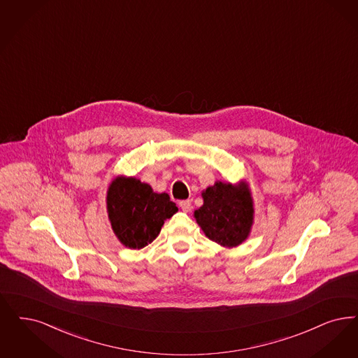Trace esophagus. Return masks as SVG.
<instances>
[{"instance_id":"34e87169","label":"esophagus","mask_w":358,"mask_h":358,"mask_svg":"<svg viewBox=\"0 0 358 358\" xmlns=\"http://www.w3.org/2000/svg\"><path fill=\"white\" fill-rule=\"evenodd\" d=\"M180 208H181V210L184 212V213H189L190 212V201L185 200V201H181L180 202Z\"/></svg>"}]
</instances>
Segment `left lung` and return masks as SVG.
Wrapping results in <instances>:
<instances>
[{"label": "left lung", "instance_id": "1", "mask_svg": "<svg viewBox=\"0 0 358 358\" xmlns=\"http://www.w3.org/2000/svg\"><path fill=\"white\" fill-rule=\"evenodd\" d=\"M203 205L194 218L205 236L224 248L243 243L253 225V199L246 182L231 185L217 181L202 192Z\"/></svg>", "mask_w": 358, "mask_h": 358}]
</instances>
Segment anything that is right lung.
Here are the masks:
<instances>
[{
    "mask_svg": "<svg viewBox=\"0 0 358 358\" xmlns=\"http://www.w3.org/2000/svg\"><path fill=\"white\" fill-rule=\"evenodd\" d=\"M106 208L117 238L130 249L156 240L164 221L178 210L168 193H155L152 186L122 176L109 186Z\"/></svg>",
    "mask_w": 358,
    "mask_h": 358,
    "instance_id": "right-lung-1",
    "label": "right lung"
}]
</instances>
